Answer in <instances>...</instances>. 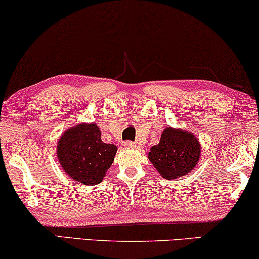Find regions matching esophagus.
<instances>
[{
	"label": "esophagus",
	"instance_id": "1",
	"mask_svg": "<svg viewBox=\"0 0 259 259\" xmlns=\"http://www.w3.org/2000/svg\"><path fill=\"white\" fill-rule=\"evenodd\" d=\"M123 146L128 147V148H137L138 147V144L137 143H133V141H126V143L123 144Z\"/></svg>",
	"mask_w": 259,
	"mask_h": 259
}]
</instances>
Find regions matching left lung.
Listing matches in <instances>:
<instances>
[{
  "label": "left lung",
  "mask_w": 259,
  "mask_h": 259,
  "mask_svg": "<svg viewBox=\"0 0 259 259\" xmlns=\"http://www.w3.org/2000/svg\"><path fill=\"white\" fill-rule=\"evenodd\" d=\"M200 144L191 132L165 128L160 143L151 148L148 158L165 179H177L189 173L199 160Z\"/></svg>",
  "instance_id": "8db88e82"
}]
</instances>
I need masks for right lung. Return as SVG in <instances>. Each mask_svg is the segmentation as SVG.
<instances>
[{
  "mask_svg": "<svg viewBox=\"0 0 259 259\" xmlns=\"http://www.w3.org/2000/svg\"><path fill=\"white\" fill-rule=\"evenodd\" d=\"M116 150L115 145L102 143L95 123H79L59 140L58 158L70 178L83 185H97L111 167Z\"/></svg>",
  "mask_w": 259,
  "mask_h": 259,
  "instance_id": "1",
  "label": "right lung"
}]
</instances>
